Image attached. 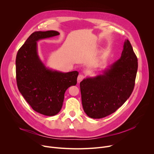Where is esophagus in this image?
<instances>
[{"label": "esophagus", "instance_id": "esophagus-1", "mask_svg": "<svg viewBox=\"0 0 154 154\" xmlns=\"http://www.w3.org/2000/svg\"><path fill=\"white\" fill-rule=\"evenodd\" d=\"M84 77H85L84 75H83V74H80V75L78 76V77H77V82H78V83H80V82L84 79Z\"/></svg>", "mask_w": 154, "mask_h": 154}]
</instances>
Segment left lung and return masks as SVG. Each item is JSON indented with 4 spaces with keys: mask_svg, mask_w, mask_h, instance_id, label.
I'll list each match as a JSON object with an SVG mask.
<instances>
[{
    "mask_svg": "<svg viewBox=\"0 0 154 154\" xmlns=\"http://www.w3.org/2000/svg\"><path fill=\"white\" fill-rule=\"evenodd\" d=\"M138 59L126 39L119 60L103 74L84 79L80 83L83 110L91 118L100 119L115 112L132 93Z\"/></svg>",
    "mask_w": 154,
    "mask_h": 154,
    "instance_id": "obj_1",
    "label": "left lung"
}]
</instances>
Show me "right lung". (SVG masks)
<instances>
[{
    "instance_id": "obj_1",
    "label": "right lung",
    "mask_w": 154,
    "mask_h": 154,
    "mask_svg": "<svg viewBox=\"0 0 154 154\" xmlns=\"http://www.w3.org/2000/svg\"><path fill=\"white\" fill-rule=\"evenodd\" d=\"M55 30L35 32L19 49L16 59V82L19 92L34 110L52 116L61 109L64 93L77 84L79 72H62L47 68L41 60L37 41L55 36Z\"/></svg>"
}]
</instances>
